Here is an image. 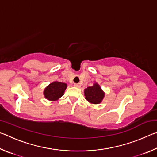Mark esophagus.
<instances>
[{"label":"esophagus","instance_id":"esophagus-1","mask_svg":"<svg viewBox=\"0 0 157 157\" xmlns=\"http://www.w3.org/2000/svg\"><path fill=\"white\" fill-rule=\"evenodd\" d=\"M74 86L77 87V88H80L81 84H74Z\"/></svg>","mask_w":157,"mask_h":157}]
</instances>
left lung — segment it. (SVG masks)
<instances>
[{"instance_id": "obj_1", "label": "left lung", "mask_w": 157, "mask_h": 157, "mask_svg": "<svg viewBox=\"0 0 157 157\" xmlns=\"http://www.w3.org/2000/svg\"><path fill=\"white\" fill-rule=\"evenodd\" d=\"M84 93L85 99L92 105L100 104L105 95V93L97 82H95L93 86L85 89Z\"/></svg>"}]
</instances>
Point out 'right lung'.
<instances>
[{
    "label": "right lung",
    "mask_w": 157,
    "mask_h": 157,
    "mask_svg": "<svg viewBox=\"0 0 157 157\" xmlns=\"http://www.w3.org/2000/svg\"><path fill=\"white\" fill-rule=\"evenodd\" d=\"M67 88V84L64 82L54 81L44 89V95L46 99L50 101H57L63 96L65 90Z\"/></svg>",
    "instance_id": "1"
}]
</instances>
